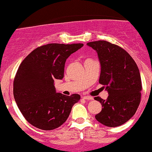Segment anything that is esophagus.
I'll list each match as a JSON object with an SVG mask.
<instances>
[{
    "mask_svg": "<svg viewBox=\"0 0 152 152\" xmlns=\"http://www.w3.org/2000/svg\"><path fill=\"white\" fill-rule=\"evenodd\" d=\"M83 98L84 100H93V97H90V96H84Z\"/></svg>",
    "mask_w": 152,
    "mask_h": 152,
    "instance_id": "34e87169",
    "label": "esophagus"
}]
</instances>
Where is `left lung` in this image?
I'll return each instance as SVG.
<instances>
[{
    "instance_id": "left-lung-1",
    "label": "left lung",
    "mask_w": 152,
    "mask_h": 152,
    "mask_svg": "<svg viewBox=\"0 0 152 152\" xmlns=\"http://www.w3.org/2000/svg\"><path fill=\"white\" fill-rule=\"evenodd\" d=\"M100 63L99 83L106 86L107 99L95 97L102 110L95 115L98 122L117 127L127 122L136 112L141 98L140 74L133 58L123 48L106 40L89 42ZM104 87V86H103Z\"/></svg>"
}]
</instances>
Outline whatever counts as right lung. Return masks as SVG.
I'll return each mask as SVG.
<instances>
[{"instance_id":"add662e5","label":"right lung","mask_w":152,"mask_h":152,"mask_svg":"<svg viewBox=\"0 0 152 152\" xmlns=\"http://www.w3.org/2000/svg\"><path fill=\"white\" fill-rule=\"evenodd\" d=\"M83 43H49L37 47L22 61L13 83V94L25 119L42 130L61 126L80 96L57 93L55 79L64 78L67 58Z\"/></svg>"}]
</instances>
